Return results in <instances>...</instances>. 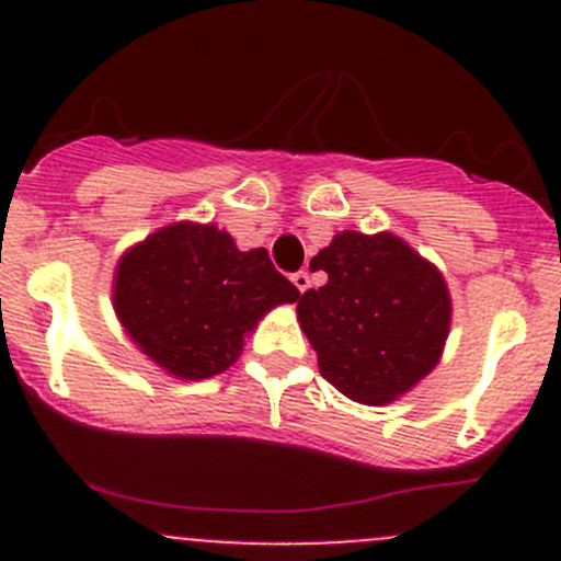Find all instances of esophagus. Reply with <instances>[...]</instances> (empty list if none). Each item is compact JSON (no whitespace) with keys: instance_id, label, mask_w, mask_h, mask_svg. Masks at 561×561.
Instances as JSON below:
<instances>
[{"instance_id":"1","label":"esophagus","mask_w":561,"mask_h":561,"mask_svg":"<svg viewBox=\"0 0 561 561\" xmlns=\"http://www.w3.org/2000/svg\"><path fill=\"white\" fill-rule=\"evenodd\" d=\"M290 279H293V285L298 287V293H307L309 290V274H307V271H298V274H293Z\"/></svg>"}]
</instances>
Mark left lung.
Listing matches in <instances>:
<instances>
[{"mask_svg":"<svg viewBox=\"0 0 561 561\" xmlns=\"http://www.w3.org/2000/svg\"><path fill=\"white\" fill-rule=\"evenodd\" d=\"M320 290L298 301V322L320 375L358 404H390L439 364L450 293L437 265L393 233L342 230L312 257Z\"/></svg>","mask_w":561,"mask_h":561,"instance_id":"left-lung-1","label":"left lung"}]
</instances>
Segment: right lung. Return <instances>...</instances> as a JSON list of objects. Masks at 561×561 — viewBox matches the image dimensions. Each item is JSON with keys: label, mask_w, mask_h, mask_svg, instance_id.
I'll use <instances>...</instances> for the list:
<instances>
[{"label": "right lung", "mask_w": 561, "mask_h": 561, "mask_svg": "<svg viewBox=\"0 0 561 561\" xmlns=\"http://www.w3.org/2000/svg\"><path fill=\"white\" fill-rule=\"evenodd\" d=\"M298 298L263 247L241 252L217 225L160 228L122 254L113 276V309L124 331L179 380L228 369L260 317Z\"/></svg>", "instance_id": "add662e5"}]
</instances>
